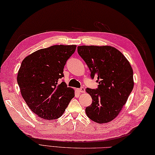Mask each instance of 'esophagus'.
<instances>
[{
	"mask_svg": "<svg viewBox=\"0 0 155 155\" xmlns=\"http://www.w3.org/2000/svg\"><path fill=\"white\" fill-rule=\"evenodd\" d=\"M78 91L79 92V93H84V92H85V88L84 87H81L80 88H78Z\"/></svg>",
	"mask_w": 155,
	"mask_h": 155,
	"instance_id": "esophagus-1",
	"label": "esophagus"
}]
</instances>
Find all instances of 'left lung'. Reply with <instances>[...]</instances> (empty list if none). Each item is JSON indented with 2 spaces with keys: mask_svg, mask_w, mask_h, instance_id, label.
I'll return each instance as SVG.
<instances>
[{
  "mask_svg": "<svg viewBox=\"0 0 155 155\" xmlns=\"http://www.w3.org/2000/svg\"><path fill=\"white\" fill-rule=\"evenodd\" d=\"M77 51L98 83L96 89L87 88L93 103L85 109L88 117L106 123L119 114L134 87L133 71L124 56L110 46H79Z\"/></svg>",
  "mask_w": 155,
  "mask_h": 155,
  "instance_id": "obj_1",
  "label": "left lung"
}]
</instances>
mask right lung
Segmentation results:
<instances>
[{
  "label": "right lung",
  "mask_w": 155,
  "mask_h": 155,
  "mask_svg": "<svg viewBox=\"0 0 155 155\" xmlns=\"http://www.w3.org/2000/svg\"><path fill=\"white\" fill-rule=\"evenodd\" d=\"M76 45H54L40 49L22 61L17 75L22 96L30 109L43 119L61 117L74 91L61 78Z\"/></svg>",
  "instance_id": "right-lung-1"
}]
</instances>
